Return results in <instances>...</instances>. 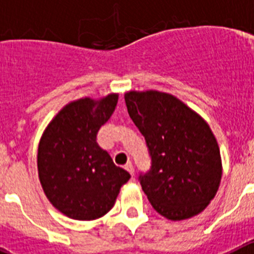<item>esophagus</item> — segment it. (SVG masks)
<instances>
[{
    "label": "esophagus",
    "instance_id": "esophagus-1",
    "mask_svg": "<svg viewBox=\"0 0 254 254\" xmlns=\"http://www.w3.org/2000/svg\"><path fill=\"white\" fill-rule=\"evenodd\" d=\"M125 169L127 170V172H128L129 174H131V176H133V174H134V169H133V165H132V163H127V164H126Z\"/></svg>",
    "mask_w": 254,
    "mask_h": 254
}]
</instances>
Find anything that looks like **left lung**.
<instances>
[{
    "label": "left lung",
    "mask_w": 254,
    "mask_h": 254,
    "mask_svg": "<svg viewBox=\"0 0 254 254\" xmlns=\"http://www.w3.org/2000/svg\"><path fill=\"white\" fill-rule=\"evenodd\" d=\"M131 120L146 140L151 170L140 177L152 207L173 221L201 214L219 190L223 163L208 123L172 94L125 93Z\"/></svg>",
    "instance_id": "1"
}]
</instances>
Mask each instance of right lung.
Returning <instances> with one entry per match:
<instances>
[{"label":"right lung","instance_id":"obj_1","mask_svg":"<svg viewBox=\"0 0 254 254\" xmlns=\"http://www.w3.org/2000/svg\"><path fill=\"white\" fill-rule=\"evenodd\" d=\"M117 103L118 93L72 100L52 118L40 137V185L49 202L69 219L89 221L104 216L131 178L96 142L98 131Z\"/></svg>","mask_w":254,"mask_h":254}]
</instances>
